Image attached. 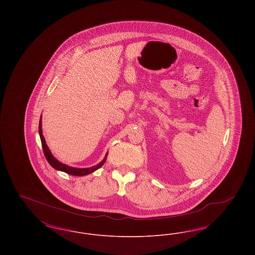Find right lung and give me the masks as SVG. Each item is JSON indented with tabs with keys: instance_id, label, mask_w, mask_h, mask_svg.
I'll list each match as a JSON object with an SVG mask.
<instances>
[{
	"instance_id": "add662e5",
	"label": "right lung",
	"mask_w": 255,
	"mask_h": 255,
	"mask_svg": "<svg viewBox=\"0 0 255 255\" xmlns=\"http://www.w3.org/2000/svg\"><path fill=\"white\" fill-rule=\"evenodd\" d=\"M39 134H40V138H41V142H42V148H43L45 157L47 158V160L49 161V164H50L54 169L63 171V172H65V173L70 174V175H73V176H86V175H89V174L95 172L96 170L100 168V167L104 164V162L106 161L107 156H108V153H107V154L105 155V158H103V160H102L101 162H99L97 165H95V166H93V167H90V168H75V167H72V166H69V165H66V164L62 163L59 160H57L56 158L52 156V154H51L49 147H48L47 143H46L45 137H44V135H43L41 119H40V122H39Z\"/></svg>"
}]
</instances>
